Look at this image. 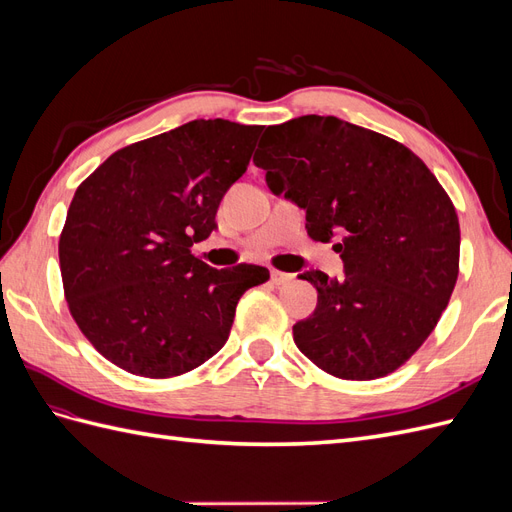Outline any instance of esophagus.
I'll return each instance as SVG.
<instances>
[{"instance_id": "34e87169", "label": "esophagus", "mask_w": 512, "mask_h": 512, "mask_svg": "<svg viewBox=\"0 0 512 512\" xmlns=\"http://www.w3.org/2000/svg\"><path fill=\"white\" fill-rule=\"evenodd\" d=\"M292 277H294L292 273H284V271H277V269H273V271H271V282H273L275 286H282V284L290 282Z\"/></svg>"}]
</instances>
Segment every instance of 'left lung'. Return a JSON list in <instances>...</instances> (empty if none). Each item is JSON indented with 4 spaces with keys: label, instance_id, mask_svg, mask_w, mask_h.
I'll return each instance as SVG.
<instances>
[{
    "label": "left lung",
    "instance_id": "1",
    "mask_svg": "<svg viewBox=\"0 0 512 512\" xmlns=\"http://www.w3.org/2000/svg\"><path fill=\"white\" fill-rule=\"evenodd\" d=\"M254 164L273 194L305 209L309 237H342L333 250L346 277L299 275L318 305L292 327L294 344L335 378L393 374L436 329L457 284L453 200L406 145L337 117L269 126Z\"/></svg>",
    "mask_w": 512,
    "mask_h": 512
}]
</instances>
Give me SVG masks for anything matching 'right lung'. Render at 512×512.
Masks as SVG:
<instances>
[{
	"mask_svg": "<svg viewBox=\"0 0 512 512\" xmlns=\"http://www.w3.org/2000/svg\"><path fill=\"white\" fill-rule=\"evenodd\" d=\"M262 126L194 119L115 151L74 192L59 235L68 309L106 361L173 378L209 361L243 292L269 269H213L207 239L220 200L250 164Z\"/></svg>",
	"mask_w": 512,
	"mask_h": 512,
	"instance_id": "obj_1",
	"label": "right lung"
}]
</instances>
